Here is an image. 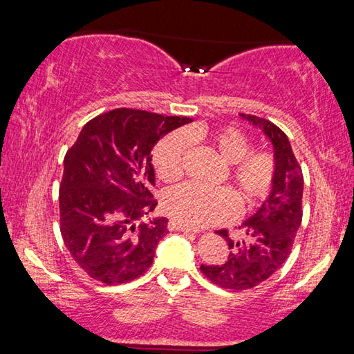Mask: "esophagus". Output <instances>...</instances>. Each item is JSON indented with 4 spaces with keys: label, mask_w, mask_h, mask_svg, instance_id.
I'll return each mask as SVG.
<instances>
[{
    "label": "esophagus",
    "mask_w": 354,
    "mask_h": 354,
    "mask_svg": "<svg viewBox=\"0 0 354 354\" xmlns=\"http://www.w3.org/2000/svg\"><path fill=\"white\" fill-rule=\"evenodd\" d=\"M169 230L170 231H181V232H185V234H195V230H192V227L189 226H184L181 223H178L176 220H170L169 221Z\"/></svg>",
    "instance_id": "esophagus-1"
}]
</instances>
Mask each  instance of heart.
<instances>
[{"label":"heart","mask_w":354,"mask_h":354,"mask_svg":"<svg viewBox=\"0 0 354 354\" xmlns=\"http://www.w3.org/2000/svg\"><path fill=\"white\" fill-rule=\"evenodd\" d=\"M187 145L205 147L227 164L226 176L234 184L243 209H253L270 194L277 173L274 156L267 149H250L248 137L231 127L184 128L160 140L153 154L159 179L173 183L183 176ZM162 209L178 223L203 227L234 218L239 203L230 189L205 190L183 184L165 192Z\"/></svg>","instance_id":"b5f03b06"}]
</instances>
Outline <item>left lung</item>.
<instances>
[{"label": "left lung", "instance_id": "1", "mask_svg": "<svg viewBox=\"0 0 354 354\" xmlns=\"http://www.w3.org/2000/svg\"><path fill=\"white\" fill-rule=\"evenodd\" d=\"M241 117L270 139L277 173L268 198L239 226V236L218 231L231 250L227 259L220 266H201L211 283L230 290L253 289L270 278L289 257L303 218V171L284 131L266 118L250 113Z\"/></svg>", "mask_w": 354, "mask_h": 354}]
</instances>
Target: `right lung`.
I'll return each mask as SVG.
<instances>
[{
	"label": "right lung",
	"instance_id": "obj_1",
	"mask_svg": "<svg viewBox=\"0 0 354 354\" xmlns=\"http://www.w3.org/2000/svg\"><path fill=\"white\" fill-rule=\"evenodd\" d=\"M137 109H113L84 124L64 159L59 185L61 234L88 277L122 284L153 263L169 218L143 221L158 201L151 149L160 137L190 123Z\"/></svg>",
	"mask_w": 354,
	"mask_h": 354
}]
</instances>
